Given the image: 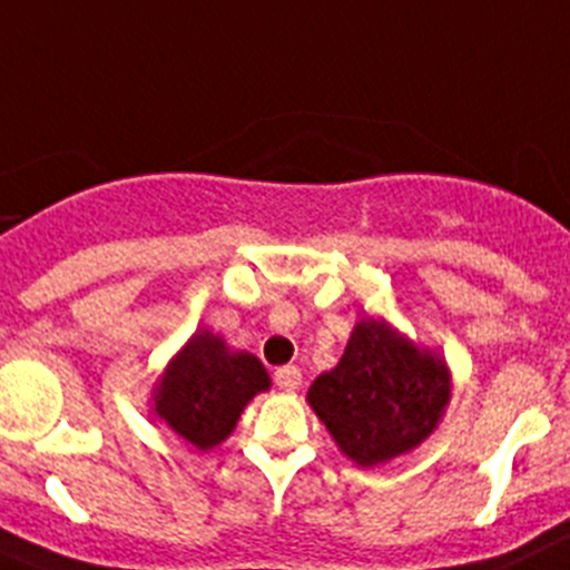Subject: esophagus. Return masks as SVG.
<instances>
[{
	"mask_svg": "<svg viewBox=\"0 0 570 570\" xmlns=\"http://www.w3.org/2000/svg\"><path fill=\"white\" fill-rule=\"evenodd\" d=\"M274 383L282 392H296L302 386V372L296 366H282L274 372Z\"/></svg>",
	"mask_w": 570,
	"mask_h": 570,
	"instance_id": "obj_1",
	"label": "esophagus"
}]
</instances>
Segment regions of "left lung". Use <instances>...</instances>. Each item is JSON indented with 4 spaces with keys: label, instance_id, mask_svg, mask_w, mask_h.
Listing matches in <instances>:
<instances>
[{
    "label": "left lung",
    "instance_id": "left-lung-1",
    "mask_svg": "<svg viewBox=\"0 0 570 570\" xmlns=\"http://www.w3.org/2000/svg\"><path fill=\"white\" fill-rule=\"evenodd\" d=\"M451 397L448 361L383 316L355 322L341 361L307 389L311 409L357 468H377L420 448Z\"/></svg>",
    "mask_w": 570,
    "mask_h": 570
}]
</instances>
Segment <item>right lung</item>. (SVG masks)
I'll list each match as a JSON object with an SVG mask.
<instances>
[{
  "label": "right lung",
  "mask_w": 570,
  "mask_h": 570,
  "mask_svg": "<svg viewBox=\"0 0 570 570\" xmlns=\"http://www.w3.org/2000/svg\"><path fill=\"white\" fill-rule=\"evenodd\" d=\"M268 389L257 355L232 350L218 333L198 327L156 377L148 403L156 420L204 453L226 442L243 409Z\"/></svg>",
  "instance_id": "add662e5"
}]
</instances>
